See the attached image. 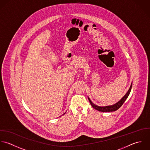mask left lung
<instances>
[{
  "mask_svg": "<svg viewBox=\"0 0 150 150\" xmlns=\"http://www.w3.org/2000/svg\"><path fill=\"white\" fill-rule=\"evenodd\" d=\"M132 82L131 83L130 88L129 89V90L127 91V93L125 94V95L119 101H118L115 104H114L113 105H107V106H98V105H97L95 104H94L90 100V98L89 97H88V99H89V101L90 102L91 105L94 109H96V110L101 111V112H112V111H115L117 110H118L120 107L123 105V104L124 103L125 100L128 97V96H129V94L130 93L131 89H132Z\"/></svg>",
  "mask_w": 150,
  "mask_h": 150,
  "instance_id": "left-lung-1",
  "label": "left lung"
}]
</instances>
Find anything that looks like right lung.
I'll use <instances>...</instances> for the list:
<instances>
[{
    "mask_svg": "<svg viewBox=\"0 0 150 150\" xmlns=\"http://www.w3.org/2000/svg\"><path fill=\"white\" fill-rule=\"evenodd\" d=\"M65 114V113H64V114H62V115H64V114Z\"/></svg>",
    "mask_w": 150,
    "mask_h": 150,
    "instance_id": "add662e5",
    "label": "right lung"
}]
</instances>
